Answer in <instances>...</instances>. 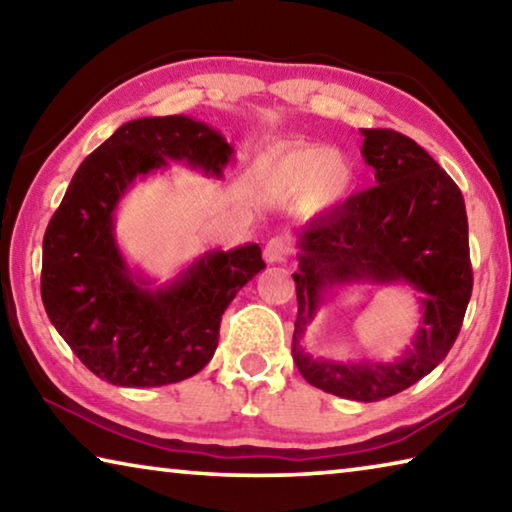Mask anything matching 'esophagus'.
Returning a JSON list of instances; mask_svg holds the SVG:
<instances>
[{"label":"esophagus","instance_id":"34e87169","mask_svg":"<svg viewBox=\"0 0 512 512\" xmlns=\"http://www.w3.org/2000/svg\"><path fill=\"white\" fill-rule=\"evenodd\" d=\"M289 253H291L289 239L287 237H273L264 248V259L268 264H282V262H287Z\"/></svg>","mask_w":512,"mask_h":512}]
</instances>
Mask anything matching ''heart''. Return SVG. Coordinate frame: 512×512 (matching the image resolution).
Listing matches in <instances>:
<instances>
[{"label": "heart", "mask_w": 512, "mask_h": 512, "mask_svg": "<svg viewBox=\"0 0 512 512\" xmlns=\"http://www.w3.org/2000/svg\"><path fill=\"white\" fill-rule=\"evenodd\" d=\"M264 187L282 201L302 198L305 214L327 212L343 203L354 187L352 164L327 146L289 149L264 167Z\"/></svg>", "instance_id": "b5f03b06"}]
</instances>
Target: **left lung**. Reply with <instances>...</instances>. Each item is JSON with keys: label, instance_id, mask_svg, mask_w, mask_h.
Listing matches in <instances>:
<instances>
[{"label": "left lung", "instance_id": "obj_1", "mask_svg": "<svg viewBox=\"0 0 512 512\" xmlns=\"http://www.w3.org/2000/svg\"><path fill=\"white\" fill-rule=\"evenodd\" d=\"M361 155L377 185L354 194L298 235V318L293 361L311 386L379 402L420 381L452 350L472 296L461 189L411 137L361 128ZM404 286L421 293L414 341L393 360H323L301 348L319 307L350 286Z\"/></svg>", "mask_w": 512, "mask_h": 512}]
</instances>
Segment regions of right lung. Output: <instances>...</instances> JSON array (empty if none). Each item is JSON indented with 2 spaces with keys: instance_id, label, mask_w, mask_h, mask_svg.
Instances as JSON below:
<instances>
[{
  "instance_id": "obj_1",
  "label": "right lung",
  "mask_w": 512,
  "mask_h": 512,
  "mask_svg": "<svg viewBox=\"0 0 512 512\" xmlns=\"http://www.w3.org/2000/svg\"><path fill=\"white\" fill-rule=\"evenodd\" d=\"M235 146L189 115L119 126L76 169L42 241V302L76 357L112 386L153 388L196 375L219 343L223 311L266 266L262 248L210 250L167 282L126 262L117 210L137 180L171 164L221 180Z\"/></svg>"
}]
</instances>
